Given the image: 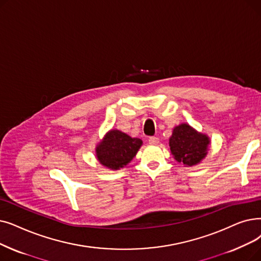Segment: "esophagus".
Wrapping results in <instances>:
<instances>
[{
	"label": "esophagus",
	"mask_w": 261,
	"mask_h": 261,
	"mask_svg": "<svg viewBox=\"0 0 261 261\" xmlns=\"http://www.w3.org/2000/svg\"><path fill=\"white\" fill-rule=\"evenodd\" d=\"M148 142H149L150 145H156V144L159 143V139L155 138V137H150V138L148 139Z\"/></svg>",
	"instance_id": "esophagus-1"
}]
</instances>
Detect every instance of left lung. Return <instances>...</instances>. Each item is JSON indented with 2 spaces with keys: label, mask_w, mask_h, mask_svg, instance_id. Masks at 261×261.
<instances>
[{
  "label": "left lung",
  "mask_w": 261,
  "mask_h": 261,
  "mask_svg": "<svg viewBox=\"0 0 261 261\" xmlns=\"http://www.w3.org/2000/svg\"><path fill=\"white\" fill-rule=\"evenodd\" d=\"M210 139L206 134L199 133L188 123L175 127L169 138V147L174 159L187 166L198 164L208 151Z\"/></svg>",
  "instance_id": "obj_1"
}]
</instances>
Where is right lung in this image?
<instances>
[{"label":"right lung","instance_id":"add662e5","mask_svg":"<svg viewBox=\"0 0 261 261\" xmlns=\"http://www.w3.org/2000/svg\"><path fill=\"white\" fill-rule=\"evenodd\" d=\"M143 142L131 138L119 130L112 129L96 147V156L100 164L117 171L131 162L138 153Z\"/></svg>","mask_w":261,"mask_h":261}]
</instances>
